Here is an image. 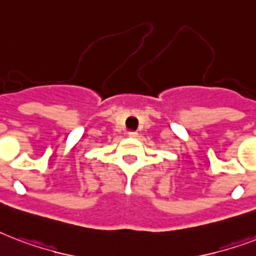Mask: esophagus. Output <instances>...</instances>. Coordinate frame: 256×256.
Listing matches in <instances>:
<instances>
[{
	"instance_id": "34e87169",
	"label": "esophagus",
	"mask_w": 256,
	"mask_h": 256,
	"mask_svg": "<svg viewBox=\"0 0 256 256\" xmlns=\"http://www.w3.org/2000/svg\"><path fill=\"white\" fill-rule=\"evenodd\" d=\"M128 136L130 138H138V132H128Z\"/></svg>"
}]
</instances>
